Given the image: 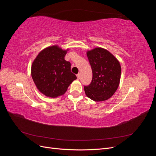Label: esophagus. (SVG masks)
Returning a JSON list of instances; mask_svg holds the SVG:
<instances>
[{
	"label": "esophagus",
	"mask_w": 156,
	"mask_h": 156,
	"mask_svg": "<svg viewBox=\"0 0 156 156\" xmlns=\"http://www.w3.org/2000/svg\"><path fill=\"white\" fill-rule=\"evenodd\" d=\"M77 79H80V77H81V75H80L79 73H78L77 75Z\"/></svg>",
	"instance_id": "esophagus-1"
}]
</instances>
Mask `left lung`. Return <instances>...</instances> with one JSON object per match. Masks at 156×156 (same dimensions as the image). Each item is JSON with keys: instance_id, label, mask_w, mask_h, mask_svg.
Wrapping results in <instances>:
<instances>
[{"instance_id": "1", "label": "left lung", "mask_w": 156, "mask_h": 156, "mask_svg": "<svg viewBox=\"0 0 156 156\" xmlns=\"http://www.w3.org/2000/svg\"><path fill=\"white\" fill-rule=\"evenodd\" d=\"M92 70V82L84 87L87 97L95 101L109 99L119 86L121 66L109 51L96 48L87 53Z\"/></svg>"}]
</instances>
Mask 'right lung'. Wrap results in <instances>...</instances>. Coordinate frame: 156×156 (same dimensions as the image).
<instances>
[{
  "instance_id": "add662e5",
  "label": "right lung",
  "mask_w": 156,
  "mask_h": 156,
  "mask_svg": "<svg viewBox=\"0 0 156 156\" xmlns=\"http://www.w3.org/2000/svg\"><path fill=\"white\" fill-rule=\"evenodd\" d=\"M67 50L58 45L49 46L40 52L33 61L31 75L38 90L45 96L56 98L66 92L77 79L71 72V64L64 59Z\"/></svg>"
}]
</instances>
